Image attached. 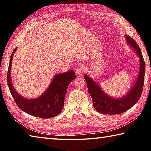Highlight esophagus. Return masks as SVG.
<instances>
[{
	"label": "esophagus",
	"instance_id": "34e87169",
	"mask_svg": "<svg viewBox=\"0 0 151 151\" xmlns=\"http://www.w3.org/2000/svg\"><path fill=\"white\" fill-rule=\"evenodd\" d=\"M76 73H77L78 75H83L84 73L85 72V68L83 66H76L75 69Z\"/></svg>",
	"mask_w": 151,
	"mask_h": 151
}]
</instances>
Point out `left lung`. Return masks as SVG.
Wrapping results in <instances>:
<instances>
[{
  "instance_id": "8db88e82",
  "label": "left lung",
  "mask_w": 151,
  "mask_h": 151,
  "mask_svg": "<svg viewBox=\"0 0 151 151\" xmlns=\"http://www.w3.org/2000/svg\"><path fill=\"white\" fill-rule=\"evenodd\" d=\"M127 40L129 45H131L140 57V71L137 80L133 87L127 94L126 96L121 99H113L107 95L102 91L97 84L87 75L84 76L88 93L93 99V104L96 111L100 113L106 114H118L128 111L137 103L141 95L145 82V63L143 57L136 41L127 36Z\"/></svg>"
}]
</instances>
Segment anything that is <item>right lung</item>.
<instances>
[{"label":"right lung","instance_id":"obj_1","mask_svg":"<svg viewBox=\"0 0 151 151\" xmlns=\"http://www.w3.org/2000/svg\"><path fill=\"white\" fill-rule=\"evenodd\" d=\"M17 48L12 51L7 73V83L10 92L14 102L20 109L32 116L42 119H48L59 114L64 106V101L68 86L71 81L76 78L75 73L69 70L55 76L52 82L47 91L39 98L27 99L15 91L11 80L12 58Z\"/></svg>","mask_w":151,"mask_h":151}]
</instances>
